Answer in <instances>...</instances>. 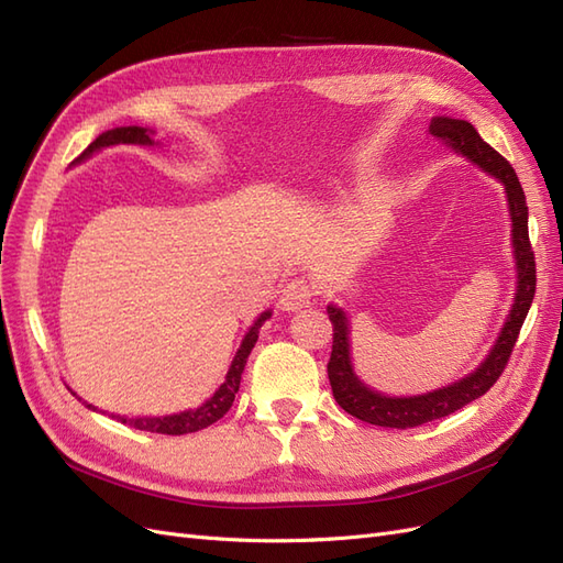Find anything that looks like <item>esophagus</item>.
<instances>
[{"mask_svg":"<svg viewBox=\"0 0 563 563\" xmlns=\"http://www.w3.org/2000/svg\"><path fill=\"white\" fill-rule=\"evenodd\" d=\"M314 284L302 279V277H296V279H288L284 286H282V296H279V305L284 310L288 312H298L302 308H308V305L312 302L314 298Z\"/></svg>","mask_w":563,"mask_h":563,"instance_id":"esophagus-1","label":"esophagus"}]
</instances>
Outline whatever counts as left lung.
I'll list each match as a JSON object with an SVG mask.
<instances>
[{
    "label": "left lung",
    "instance_id": "obj_1",
    "mask_svg": "<svg viewBox=\"0 0 563 563\" xmlns=\"http://www.w3.org/2000/svg\"><path fill=\"white\" fill-rule=\"evenodd\" d=\"M430 133L437 135L439 141H446L460 155L472 159L476 166H482L486 174L496 176L507 192L509 201V216H512V242L517 255V298L509 312L505 329L498 338L496 347L490 350L488 360L476 368L472 376L457 380L444 389H434L430 395L420 397H383L378 391L368 389L360 378L354 376L350 364V343H347V319L343 310L329 305V319L333 323V347L329 360V380L333 397L338 406L347 411L350 416L360 418L371 424H380V428H418L422 422H432L439 418H446L455 413L457 408L467 406L470 401L479 399L482 395L496 385L503 376V371L512 354L519 331L523 327V319L531 308L536 296V255L531 240H528V207L526 195L521 190V183L515 174L512 164H509L500 152L493 150L476 129L465 122V119H451V117H437L430 122Z\"/></svg>",
    "mask_w": 563,
    "mask_h": 563
}]
</instances>
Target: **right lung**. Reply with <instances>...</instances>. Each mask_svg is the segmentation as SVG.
Here are the masks:
<instances>
[{
	"label": "right lung",
	"instance_id": "right-lung-1",
	"mask_svg": "<svg viewBox=\"0 0 563 563\" xmlns=\"http://www.w3.org/2000/svg\"><path fill=\"white\" fill-rule=\"evenodd\" d=\"M119 143L150 145L152 139H150V131L143 129V126L112 129V131L100 133L98 139L87 150H84V155L79 159L89 157L91 152H96L100 147L119 145ZM269 314L272 312H263L258 317V321H255L253 327L249 329L246 338L242 340V347L236 350V354H234V362H232V366L228 371L225 383L218 387V391L207 404H201L199 408H195V411H185V413H178V416H164V418H122V416H117V420H122L124 424H129V428L145 430V432H159V434H190V432H199L203 428H209V424L218 422L220 418H223L230 411V406L234 401V395H236V391H240V383H242V373H244L246 360H249V354H251V350L255 345V340H258L261 327L265 323V319H269Z\"/></svg>",
	"mask_w": 563,
	"mask_h": 563
}]
</instances>
